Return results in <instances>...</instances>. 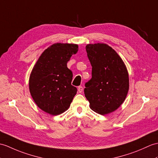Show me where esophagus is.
I'll list each match as a JSON object with an SVG mask.
<instances>
[{
  "instance_id": "34e87169",
  "label": "esophagus",
  "mask_w": 158,
  "mask_h": 158,
  "mask_svg": "<svg viewBox=\"0 0 158 158\" xmlns=\"http://www.w3.org/2000/svg\"><path fill=\"white\" fill-rule=\"evenodd\" d=\"M83 90V87L82 86H79L78 87V91L79 93H82V91Z\"/></svg>"
}]
</instances>
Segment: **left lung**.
<instances>
[{
  "mask_svg": "<svg viewBox=\"0 0 158 158\" xmlns=\"http://www.w3.org/2000/svg\"><path fill=\"white\" fill-rule=\"evenodd\" d=\"M87 57L92 67V77L84 89L93 111L102 115L118 109L127 96L129 74L122 58L106 44H87Z\"/></svg>",
  "mask_w": 158,
  "mask_h": 158,
  "instance_id": "8db88e82",
  "label": "left lung"
}]
</instances>
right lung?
I'll list each match as a JSON object with an SVG mask.
<instances>
[{"label": "right lung", "mask_w": 158, "mask_h": 158, "mask_svg": "<svg viewBox=\"0 0 158 158\" xmlns=\"http://www.w3.org/2000/svg\"><path fill=\"white\" fill-rule=\"evenodd\" d=\"M78 51L74 44H54L44 51L32 69L29 88L35 103L51 115L65 112L77 89L71 85L73 73L67 62Z\"/></svg>", "instance_id": "right-lung-1"}]
</instances>
